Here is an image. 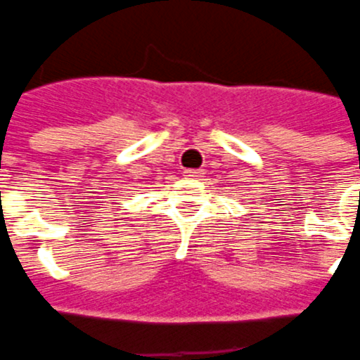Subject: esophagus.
Returning a JSON list of instances; mask_svg holds the SVG:
<instances>
[{
  "label": "esophagus",
  "mask_w": 360,
  "mask_h": 360,
  "mask_svg": "<svg viewBox=\"0 0 360 360\" xmlns=\"http://www.w3.org/2000/svg\"><path fill=\"white\" fill-rule=\"evenodd\" d=\"M184 174H186V176H188V178H199V176H201V170L190 169V170H186Z\"/></svg>",
  "instance_id": "obj_1"
}]
</instances>
